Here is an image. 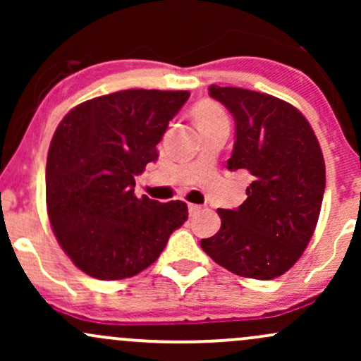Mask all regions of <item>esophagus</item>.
<instances>
[{
  "label": "esophagus",
  "instance_id": "obj_1",
  "mask_svg": "<svg viewBox=\"0 0 361 361\" xmlns=\"http://www.w3.org/2000/svg\"><path fill=\"white\" fill-rule=\"evenodd\" d=\"M202 209H204V207H202V205H195V204H190V205H188V212H190V215H197L198 212H200Z\"/></svg>",
  "mask_w": 361,
  "mask_h": 361
}]
</instances>
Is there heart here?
<instances>
[{
    "label": "heart",
    "mask_w": 361,
    "mask_h": 361,
    "mask_svg": "<svg viewBox=\"0 0 361 361\" xmlns=\"http://www.w3.org/2000/svg\"><path fill=\"white\" fill-rule=\"evenodd\" d=\"M193 120L197 123V127L202 130V128L214 126V123L227 122V115L222 110V106L217 105V103L200 102L193 109Z\"/></svg>",
    "instance_id": "b5f03b06"
}]
</instances>
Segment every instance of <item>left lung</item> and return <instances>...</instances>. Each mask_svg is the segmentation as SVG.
Instances as JSON below:
<instances>
[{
  "mask_svg": "<svg viewBox=\"0 0 361 361\" xmlns=\"http://www.w3.org/2000/svg\"><path fill=\"white\" fill-rule=\"evenodd\" d=\"M209 93L235 122L227 168L252 181L243 205L217 210L221 229L200 246L235 275L276 279L297 263L316 229L326 188L321 146L307 118L280 98L217 85Z\"/></svg>",
  "mask_w": 361,
  "mask_h": 361,
  "instance_id": "8db88e82",
  "label": "left lung"
}]
</instances>
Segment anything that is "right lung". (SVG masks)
Listing matches in <instances>:
<instances>
[{
    "instance_id": "obj_1",
    "label": "right lung",
    "mask_w": 361,
    "mask_h": 361,
    "mask_svg": "<svg viewBox=\"0 0 361 361\" xmlns=\"http://www.w3.org/2000/svg\"><path fill=\"white\" fill-rule=\"evenodd\" d=\"M188 97L123 90L74 106L57 126L45 168L47 214L61 247L86 275H137L188 219L185 202L134 195L135 176L157 159V142Z\"/></svg>"
}]
</instances>
